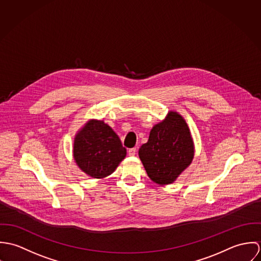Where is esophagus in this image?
Returning a JSON list of instances; mask_svg holds the SVG:
<instances>
[{"mask_svg":"<svg viewBox=\"0 0 261 261\" xmlns=\"http://www.w3.org/2000/svg\"><path fill=\"white\" fill-rule=\"evenodd\" d=\"M127 152H128V154H129V155H135V154L137 153V149H136V148H133V149H128Z\"/></svg>","mask_w":261,"mask_h":261,"instance_id":"esophagus-1","label":"esophagus"}]
</instances>
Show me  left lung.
I'll return each instance as SVG.
<instances>
[{
	"instance_id": "1",
	"label": "left lung",
	"mask_w": 261,
	"mask_h": 261,
	"mask_svg": "<svg viewBox=\"0 0 261 261\" xmlns=\"http://www.w3.org/2000/svg\"><path fill=\"white\" fill-rule=\"evenodd\" d=\"M139 155L150 180L160 185L173 183L194 156L193 141L184 118L178 112H169L164 121L152 127Z\"/></svg>"
}]
</instances>
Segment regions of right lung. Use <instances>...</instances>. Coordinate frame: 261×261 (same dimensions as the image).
<instances>
[{
	"instance_id": "obj_1",
	"label": "right lung",
	"mask_w": 261,
	"mask_h": 261,
	"mask_svg": "<svg viewBox=\"0 0 261 261\" xmlns=\"http://www.w3.org/2000/svg\"><path fill=\"white\" fill-rule=\"evenodd\" d=\"M73 154L85 174L100 179L114 172L126 149L110 125L102 120H90L76 135Z\"/></svg>"
}]
</instances>
